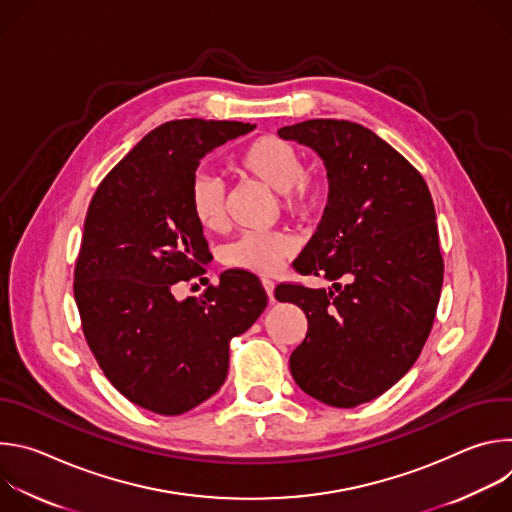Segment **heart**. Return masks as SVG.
Masks as SVG:
<instances>
[{"label": "heart", "instance_id": "1", "mask_svg": "<svg viewBox=\"0 0 512 512\" xmlns=\"http://www.w3.org/2000/svg\"><path fill=\"white\" fill-rule=\"evenodd\" d=\"M296 198H300V200H304V198H308V188L304 186V184H300L298 188H296Z\"/></svg>", "mask_w": 512, "mask_h": 512}]
</instances>
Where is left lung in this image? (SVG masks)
Instances as JSON below:
<instances>
[{"label": "left lung", "instance_id": "obj_1", "mask_svg": "<svg viewBox=\"0 0 512 512\" xmlns=\"http://www.w3.org/2000/svg\"><path fill=\"white\" fill-rule=\"evenodd\" d=\"M237 127L206 119L156 127L103 178L87 210L75 265L83 334L109 383L160 415L186 413L223 387L231 338L265 308L247 271L192 285L182 300L170 291L198 277L210 255L194 204L196 168L241 135Z\"/></svg>", "mask_w": 512, "mask_h": 512}]
</instances>
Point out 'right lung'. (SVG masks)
<instances>
[{"label": "right lung", "instance_id": "add662e5", "mask_svg": "<svg viewBox=\"0 0 512 512\" xmlns=\"http://www.w3.org/2000/svg\"><path fill=\"white\" fill-rule=\"evenodd\" d=\"M277 133L312 148L330 184L318 231L294 269L326 271L334 283L275 291L308 318L289 371L310 397L356 407L391 389L431 332L444 281L433 200L421 174L358 123L310 119Z\"/></svg>", "mask_w": 512, "mask_h": 512}]
</instances>
